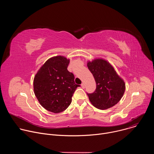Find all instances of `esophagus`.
<instances>
[{
  "mask_svg": "<svg viewBox=\"0 0 154 154\" xmlns=\"http://www.w3.org/2000/svg\"><path fill=\"white\" fill-rule=\"evenodd\" d=\"M81 86H82V88H85V84H84L83 83H82Z\"/></svg>",
  "mask_w": 154,
  "mask_h": 154,
  "instance_id": "1",
  "label": "esophagus"
}]
</instances>
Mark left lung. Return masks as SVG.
Returning a JSON list of instances; mask_svg holds the SVG:
<instances>
[{
    "label": "left lung",
    "instance_id": "obj_1",
    "mask_svg": "<svg viewBox=\"0 0 154 154\" xmlns=\"http://www.w3.org/2000/svg\"><path fill=\"white\" fill-rule=\"evenodd\" d=\"M87 66L96 83L93 93H87L92 105L100 109H106L115 105L124 95L125 84L107 61L97 58L88 61Z\"/></svg>",
    "mask_w": 154,
    "mask_h": 154
}]
</instances>
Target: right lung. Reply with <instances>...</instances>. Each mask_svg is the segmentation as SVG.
Wrapping results in <instances>:
<instances>
[{
	"label": "right lung",
	"instance_id": "right-lung-1",
	"mask_svg": "<svg viewBox=\"0 0 154 154\" xmlns=\"http://www.w3.org/2000/svg\"><path fill=\"white\" fill-rule=\"evenodd\" d=\"M69 60L56 56L48 60L35 76L33 89L39 103L47 110L58 113L72 102L77 87L74 75L68 71Z\"/></svg>",
	"mask_w": 154,
	"mask_h": 154
}]
</instances>
